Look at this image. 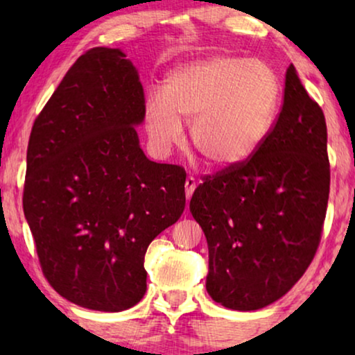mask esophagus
Segmentation results:
<instances>
[{
	"instance_id": "1",
	"label": "esophagus",
	"mask_w": 355,
	"mask_h": 355,
	"mask_svg": "<svg viewBox=\"0 0 355 355\" xmlns=\"http://www.w3.org/2000/svg\"><path fill=\"white\" fill-rule=\"evenodd\" d=\"M196 187H197L196 178L189 176V178L186 179V196H187V198L192 197V193H193V191H196Z\"/></svg>"
}]
</instances>
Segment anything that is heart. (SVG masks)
I'll list each match as a JSON object with an SVG mask.
<instances>
[{"mask_svg": "<svg viewBox=\"0 0 355 355\" xmlns=\"http://www.w3.org/2000/svg\"><path fill=\"white\" fill-rule=\"evenodd\" d=\"M281 85L260 60L213 56L173 71L164 95L150 94L145 123L155 147L168 152L182 139V121L191 140L211 166L230 168L254 157L273 128Z\"/></svg>", "mask_w": 355, "mask_h": 355, "instance_id": "obj_1", "label": "heart"}]
</instances>
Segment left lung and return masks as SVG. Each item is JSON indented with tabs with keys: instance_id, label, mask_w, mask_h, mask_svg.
<instances>
[{
	"instance_id": "obj_1",
	"label": "left lung",
	"mask_w": 355,
	"mask_h": 355,
	"mask_svg": "<svg viewBox=\"0 0 355 355\" xmlns=\"http://www.w3.org/2000/svg\"><path fill=\"white\" fill-rule=\"evenodd\" d=\"M202 181L191 213L208 242L210 297L242 312L283 297L317 254L329 196L324 114L293 64L263 145Z\"/></svg>"
}]
</instances>
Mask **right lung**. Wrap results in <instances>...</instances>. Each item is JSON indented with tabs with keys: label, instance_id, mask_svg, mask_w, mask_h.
<instances>
[{
	"label": "right lung",
	"instance_id": "right-lung-1",
	"mask_svg": "<svg viewBox=\"0 0 355 355\" xmlns=\"http://www.w3.org/2000/svg\"><path fill=\"white\" fill-rule=\"evenodd\" d=\"M142 84L118 48L66 72L33 121L22 207L43 276L80 307L121 312L147 291L150 242L186 207V171L145 157Z\"/></svg>",
	"mask_w": 355,
	"mask_h": 355
}]
</instances>
